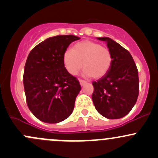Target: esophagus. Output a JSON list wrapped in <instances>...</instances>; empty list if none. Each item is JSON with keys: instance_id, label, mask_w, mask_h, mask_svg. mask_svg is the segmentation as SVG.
Wrapping results in <instances>:
<instances>
[{"instance_id": "1", "label": "esophagus", "mask_w": 158, "mask_h": 158, "mask_svg": "<svg viewBox=\"0 0 158 158\" xmlns=\"http://www.w3.org/2000/svg\"><path fill=\"white\" fill-rule=\"evenodd\" d=\"M79 82H80V84H81V86H84V84H87V81H84V80H79Z\"/></svg>"}]
</instances>
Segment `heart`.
I'll use <instances>...</instances> for the list:
<instances>
[{
	"label": "heart",
	"instance_id": "b5f03b06",
	"mask_svg": "<svg viewBox=\"0 0 158 158\" xmlns=\"http://www.w3.org/2000/svg\"><path fill=\"white\" fill-rule=\"evenodd\" d=\"M63 61L66 70L71 75L77 74L83 64L86 76L98 79L110 71L113 56L110 50L100 43L84 40L76 43L72 50H67L63 56Z\"/></svg>",
	"mask_w": 158,
	"mask_h": 158
}]
</instances>
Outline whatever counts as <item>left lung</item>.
<instances>
[{
    "instance_id": "1",
    "label": "left lung",
    "mask_w": 158,
    "mask_h": 158,
    "mask_svg": "<svg viewBox=\"0 0 158 158\" xmlns=\"http://www.w3.org/2000/svg\"><path fill=\"white\" fill-rule=\"evenodd\" d=\"M97 39L106 42L113 56V63L106 74L92 83L94 88L93 102L98 113L106 118H123L137 101L139 71L128 50L109 37Z\"/></svg>"
}]
</instances>
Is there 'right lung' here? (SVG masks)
<instances>
[{
	"instance_id": "right-lung-1",
	"label": "right lung",
	"mask_w": 158,
	"mask_h": 158,
	"mask_svg": "<svg viewBox=\"0 0 158 158\" xmlns=\"http://www.w3.org/2000/svg\"><path fill=\"white\" fill-rule=\"evenodd\" d=\"M79 39L73 35L51 37L34 47L27 57L23 74L27 103L40 121L58 123L72 113L81 87L66 70L63 56L68 45Z\"/></svg>"
}]
</instances>
